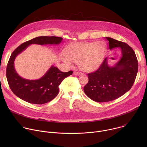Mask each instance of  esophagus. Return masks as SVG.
I'll return each instance as SVG.
<instances>
[{"instance_id":"obj_1","label":"esophagus","mask_w":147,"mask_h":147,"mask_svg":"<svg viewBox=\"0 0 147 147\" xmlns=\"http://www.w3.org/2000/svg\"><path fill=\"white\" fill-rule=\"evenodd\" d=\"M73 73H74V74L76 75V76H78V75H80V74H81L80 72H78V71H74Z\"/></svg>"}]
</instances>
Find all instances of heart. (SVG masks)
I'll return each instance as SVG.
<instances>
[{
    "label": "heart",
    "instance_id": "1",
    "mask_svg": "<svg viewBox=\"0 0 147 147\" xmlns=\"http://www.w3.org/2000/svg\"><path fill=\"white\" fill-rule=\"evenodd\" d=\"M106 52L107 45L102 41L77 42L69 46L61 57L68 65L78 63L82 70L91 72L100 66Z\"/></svg>",
    "mask_w": 147,
    "mask_h": 147
}]
</instances>
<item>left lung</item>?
I'll use <instances>...</instances> for the list:
<instances>
[{
	"mask_svg": "<svg viewBox=\"0 0 147 147\" xmlns=\"http://www.w3.org/2000/svg\"><path fill=\"white\" fill-rule=\"evenodd\" d=\"M109 49L120 48L121 57L113 66H109L105 58L99 69L88 74L89 81L84 91L98 102L115 100L129 91L138 72V61L133 49L127 44L109 37Z\"/></svg>",
	"mask_w": 147,
	"mask_h": 147,
	"instance_id": "8db88e82",
	"label": "left lung"
}]
</instances>
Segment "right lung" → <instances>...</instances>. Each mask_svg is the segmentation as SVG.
Segmentation results:
<instances>
[{
    "label": "right lung",
    "mask_w": 147,
    "mask_h": 147,
    "mask_svg": "<svg viewBox=\"0 0 147 147\" xmlns=\"http://www.w3.org/2000/svg\"><path fill=\"white\" fill-rule=\"evenodd\" d=\"M62 39L57 36H38L21 44L13 51L7 63L6 77L11 90L17 96L27 102L40 105L50 102L57 95L60 84L71 75L73 71L62 72L52 66L39 79L30 80L21 77L17 73L14 61L17 55L31 44L58 45Z\"/></svg>",
    "instance_id": "add662e5"
}]
</instances>
